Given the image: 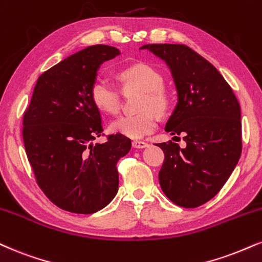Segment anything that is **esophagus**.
<instances>
[{
    "label": "esophagus",
    "mask_w": 262,
    "mask_h": 262,
    "mask_svg": "<svg viewBox=\"0 0 262 262\" xmlns=\"http://www.w3.org/2000/svg\"><path fill=\"white\" fill-rule=\"evenodd\" d=\"M132 146H133L134 149H144V147L147 146V143H145V141L134 140L133 143H132Z\"/></svg>",
    "instance_id": "34e87169"
}]
</instances>
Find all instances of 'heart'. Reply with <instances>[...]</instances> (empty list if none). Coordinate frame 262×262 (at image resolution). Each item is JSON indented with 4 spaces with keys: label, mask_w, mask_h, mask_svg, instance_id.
<instances>
[{
    "label": "heart",
    "mask_w": 262,
    "mask_h": 262,
    "mask_svg": "<svg viewBox=\"0 0 262 262\" xmlns=\"http://www.w3.org/2000/svg\"><path fill=\"white\" fill-rule=\"evenodd\" d=\"M122 90L139 91L143 94L138 102V112L133 116H122L110 125L112 132L132 139H139L156 129V115L163 116L171 106V97L163 88L162 74L145 63H137L118 73ZM90 97L100 111L116 115L121 108V93L107 80L97 79L91 85Z\"/></svg>",
    "instance_id": "b5f03b06"
}]
</instances>
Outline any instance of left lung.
Instances as JSON below:
<instances>
[{"instance_id": "1", "label": "left lung", "mask_w": 262, "mask_h": 262, "mask_svg": "<svg viewBox=\"0 0 262 262\" xmlns=\"http://www.w3.org/2000/svg\"><path fill=\"white\" fill-rule=\"evenodd\" d=\"M140 49L171 69L178 103L165 129L187 143L184 149L172 140L156 144L165 154L160 185L178 206L198 207L221 190L239 161L241 106L221 73L190 47L147 43Z\"/></svg>"}]
</instances>
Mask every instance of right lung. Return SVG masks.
<instances>
[{
  "label": "right lung",
  "instance_id": "obj_1",
  "mask_svg": "<svg viewBox=\"0 0 262 262\" xmlns=\"http://www.w3.org/2000/svg\"><path fill=\"white\" fill-rule=\"evenodd\" d=\"M118 55L116 47L94 45L63 59L40 75L24 112L21 133L37 185L69 212L94 213L117 194V162L132 143L112 134L93 144L103 129L90 89L101 63Z\"/></svg>",
  "mask_w": 262,
  "mask_h": 262
}]
</instances>
